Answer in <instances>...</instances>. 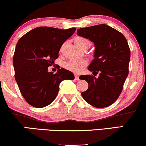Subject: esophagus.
<instances>
[{"label": "esophagus", "mask_w": 146, "mask_h": 146, "mask_svg": "<svg viewBox=\"0 0 146 146\" xmlns=\"http://www.w3.org/2000/svg\"><path fill=\"white\" fill-rule=\"evenodd\" d=\"M75 79L76 80H80V79H79V76H78V75H75Z\"/></svg>", "instance_id": "1"}]
</instances>
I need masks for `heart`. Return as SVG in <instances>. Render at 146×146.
Instances as JSON below:
<instances>
[{
    "label": "heart",
    "instance_id": "b5f03b06",
    "mask_svg": "<svg viewBox=\"0 0 146 146\" xmlns=\"http://www.w3.org/2000/svg\"><path fill=\"white\" fill-rule=\"evenodd\" d=\"M75 43L81 48L82 46L86 45H90V41L84 37H77L75 38ZM87 61L84 59H73L71 60L65 64V68L73 73H78L83 70V68L86 66Z\"/></svg>",
    "mask_w": 146,
    "mask_h": 146
}]
</instances>
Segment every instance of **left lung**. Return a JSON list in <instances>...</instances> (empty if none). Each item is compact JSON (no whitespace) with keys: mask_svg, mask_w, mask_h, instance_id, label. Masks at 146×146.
<instances>
[{"mask_svg":"<svg viewBox=\"0 0 146 146\" xmlns=\"http://www.w3.org/2000/svg\"><path fill=\"white\" fill-rule=\"evenodd\" d=\"M77 35L94 44V59L88 66L93 75H81L80 80L88 83V88L82 92L87 103L97 108L113 104L120 96L128 75L131 52L122 33L106 24L78 30Z\"/></svg>","mask_w":146,"mask_h":146,"instance_id":"8db88e82","label":"left lung"}]
</instances>
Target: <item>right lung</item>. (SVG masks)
Here are the masks:
<instances>
[{
  "label": "right lung",
  "instance_id": "1",
  "mask_svg": "<svg viewBox=\"0 0 146 146\" xmlns=\"http://www.w3.org/2000/svg\"><path fill=\"white\" fill-rule=\"evenodd\" d=\"M75 31V28L41 26L31 30L17 42L13 59L15 79L29 104L36 108L47 106L56 99L60 82L75 79L73 73L65 68H59L55 74L47 69Z\"/></svg>",
  "mask_w": 146,
  "mask_h": 146
}]
</instances>
